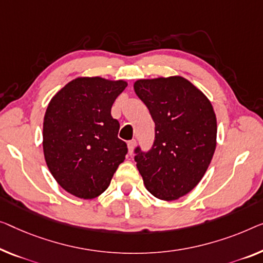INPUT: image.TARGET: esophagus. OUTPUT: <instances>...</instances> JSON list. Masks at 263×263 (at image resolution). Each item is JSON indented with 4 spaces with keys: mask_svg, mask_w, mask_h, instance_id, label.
<instances>
[{
    "mask_svg": "<svg viewBox=\"0 0 263 263\" xmlns=\"http://www.w3.org/2000/svg\"><path fill=\"white\" fill-rule=\"evenodd\" d=\"M136 146V140L132 139V140H128L127 142V147H128V152H130V155L133 152V148Z\"/></svg>",
    "mask_w": 263,
    "mask_h": 263,
    "instance_id": "34e87169",
    "label": "esophagus"
}]
</instances>
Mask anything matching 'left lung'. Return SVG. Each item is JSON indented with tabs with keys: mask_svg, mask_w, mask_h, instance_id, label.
Instances as JSON below:
<instances>
[{
	"mask_svg": "<svg viewBox=\"0 0 263 263\" xmlns=\"http://www.w3.org/2000/svg\"><path fill=\"white\" fill-rule=\"evenodd\" d=\"M135 92L155 121L152 147L135 148L137 167L155 197L174 201L197 185L213 159L217 135L213 105L182 77L138 80Z\"/></svg>",
	"mask_w": 263,
	"mask_h": 263,
	"instance_id": "obj_1",
	"label": "left lung"
}]
</instances>
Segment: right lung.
Masks as SVG:
<instances>
[{
	"mask_svg": "<svg viewBox=\"0 0 263 263\" xmlns=\"http://www.w3.org/2000/svg\"><path fill=\"white\" fill-rule=\"evenodd\" d=\"M124 80L78 78L52 98L44 119L47 166L62 189L91 199L107 189L124 162L127 145L118 138L112 105Z\"/></svg>",
	"mask_w": 263,
	"mask_h": 263,
	"instance_id": "obj_1",
	"label": "right lung"
}]
</instances>
